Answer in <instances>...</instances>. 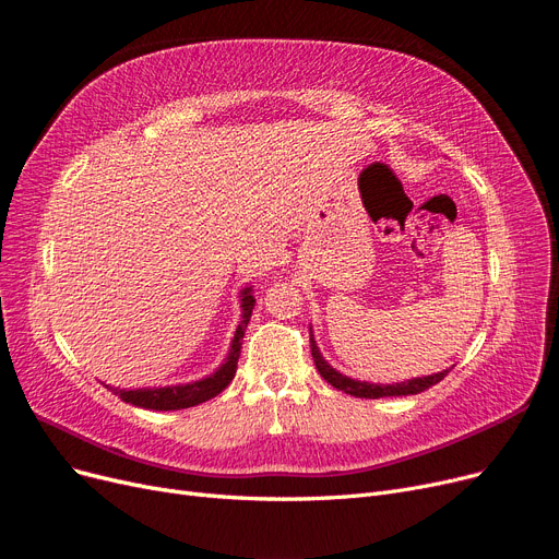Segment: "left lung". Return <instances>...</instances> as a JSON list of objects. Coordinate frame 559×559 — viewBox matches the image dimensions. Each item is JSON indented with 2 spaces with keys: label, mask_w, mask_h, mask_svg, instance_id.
Returning a JSON list of instances; mask_svg holds the SVG:
<instances>
[{
  "label": "left lung",
  "mask_w": 559,
  "mask_h": 559,
  "mask_svg": "<svg viewBox=\"0 0 559 559\" xmlns=\"http://www.w3.org/2000/svg\"><path fill=\"white\" fill-rule=\"evenodd\" d=\"M311 355H313V361H316V368L320 370V376L336 386L338 391H345V394L349 396H357V399H384V396H415V394H421V391H426L428 386L438 384L451 368L447 370H440V373H432V376H424V378H412V380H405V382H394V384H376V382H361V380H355V378H347L343 373H338V370L329 364L320 347L316 343V336H313V329H311Z\"/></svg>",
  "instance_id": "1"
}]
</instances>
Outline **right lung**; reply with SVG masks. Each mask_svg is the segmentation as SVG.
<instances>
[{"label":"right lung","instance_id":"1","mask_svg":"<svg viewBox=\"0 0 559 559\" xmlns=\"http://www.w3.org/2000/svg\"><path fill=\"white\" fill-rule=\"evenodd\" d=\"M239 306H241V320L237 324L235 338L230 343V349L223 359V364L214 370V373L204 376L202 380L195 382H186V384H170V386H142V389H119L106 384L115 396H119L123 403H131L135 407L144 409H158V412H170V409H183V407H193L204 401H210L218 396L221 391L233 382L237 373V361L241 355V338L248 326V320L253 316V287L246 285L239 293Z\"/></svg>","mask_w":559,"mask_h":559}]
</instances>
